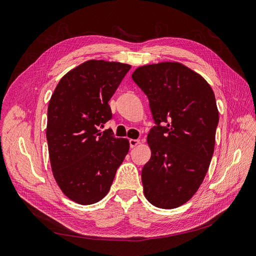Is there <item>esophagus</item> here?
<instances>
[{"label":"esophagus","instance_id":"1","mask_svg":"<svg viewBox=\"0 0 256 256\" xmlns=\"http://www.w3.org/2000/svg\"><path fill=\"white\" fill-rule=\"evenodd\" d=\"M129 144H130L131 148H134L136 146H138V144H140V140H134V138H130Z\"/></svg>","mask_w":256,"mask_h":256}]
</instances>
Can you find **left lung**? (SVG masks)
Listing matches in <instances>:
<instances>
[{
    "label": "left lung",
    "mask_w": 256,
    "mask_h": 256,
    "mask_svg": "<svg viewBox=\"0 0 256 256\" xmlns=\"http://www.w3.org/2000/svg\"><path fill=\"white\" fill-rule=\"evenodd\" d=\"M132 79L150 100L152 156L142 170L144 196L154 206L180 207L194 196L212 158L219 122L214 90L177 62L138 67Z\"/></svg>",
    "instance_id": "1"
}]
</instances>
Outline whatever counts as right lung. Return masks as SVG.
<instances>
[{"mask_svg":"<svg viewBox=\"0 0 256 256\" xmlns=\"http://www.w3.org/2000/svg\"><path fill=\"white\" fill-rule=\"evenodd\" d=\"M131 68L128 64L90 60L68 72L48 106L47 141L51 168L64 194L81 205L102 200L129 150L127 138L109 130V100Z\"/></svg>","mask_w":256,"mask_h":256,"instance_id":"1","label":"right lung"}]
</instances>
